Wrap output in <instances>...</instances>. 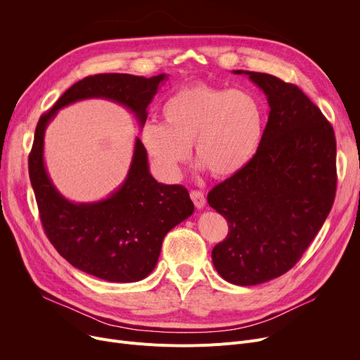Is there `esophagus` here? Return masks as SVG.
I'll use <instances>...</instances> for the list:
<instances>
[{
    "label": "esophagus",
    "mask_w": 360,
    "mask_h": 360,
    "mask_svg": "<svg viewBox=\"0 0 360 360\" xmlns=\"http://www.w3.org/2000/svg\"><path fill=\"white\" fill-rule=\"evenodd\" d=\"M191 198H193L194 205L197 207V209H204V205H205V197H204V194H202L201 191H197V190L191 191Z\"/></svg>",
    "instance_id": "obj_1"
}]
</instances>
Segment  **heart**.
I'll use <instances>...</instances> for the list:
<instances>
[{
  "mask_svg": "<svg viewBox=\"0 0 360 360\" xmlns=\"http://www.w3.org/2000/svg\"><path fill=\"white\" fill-rule=\"evenodd\" d=\"M162 124L146 122L140 139L166 178H178L190 159L216 178H229L258 153L267 128V112L257 93L194 83L178 89L160 109Z\"/></svg>",
  "mask_w": 360,
  "mask_h": 360,
  "instance_id": "heart-1",
  "label": "heart"
}]
</instances>
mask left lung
I'll return each instance as SVG.
<instances>
[{
    "label": "left lung",
    "instance_id": "8db88e82",
    "mask_svg": "<svg viewBox=\"0 0 360 360\" xmlns=\"http://www.w3.org/2000/svg\"><path fill=\"white\" fill-rule=\"evenodd\" d=\"M233 72L266 93L270 113L251 163L207 195L229 224L212 258L226 281L254 286L289 271L323 228L335 197V137L297 86L271 74Z\"/></svg>",
    "mask_w": 360,
    "mask_h": 360
}]
</instances>
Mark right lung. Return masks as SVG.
I'll use <instances>...</instances> for the list:
<instances>
[{"mask_svg":"<svg viewBox=\"0 0 360 360\" xmlns=\"http://www.w3.org/2000/svg\"><path fill=\"white\" fill-rule=\"evenodd\" d=\"M166 80V74L150 79L120 72L89 75L72 84L36 125L29 176L45 233L72 267L102 280L146 278L156 267L165 235L194 213V204L185 186L165 185L151 176L140 139L118 190L96 202H72L58 193L46 172L45 129L61 108L93 98L128 108L144 125L147 106Z\"/></svg>","mask_w":360,"mask_h":360,"instance_id":"1","label":"right lung"}]
</instances>
